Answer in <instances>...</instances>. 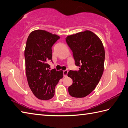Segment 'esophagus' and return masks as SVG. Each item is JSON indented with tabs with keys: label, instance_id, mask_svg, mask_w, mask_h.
<instances>
[{
	"label": "esophagus",
	"instance_id": "esophagus-1",
	"mask_svg": "<svg viewBox=\"0 0 128 128\" xmlns=\"http://www.w3.org/2000/svg\"><path fill=\"white\" fill-rule=\"evenodd\" d=\"M68 72V70H64L63 71V75H64V77L67 76Z\"/></svg>",
	"mask_w": 128,
	"mask_h": 128
}]
</instances>
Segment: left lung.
I'll list each match as a JSON object with an SVG mask.
<instances>
[{
  "mask_svg": "<svg viewBox=\"0 0 128 128\" xmlns=\"http://www.w3.org/2000/svg\"><path fill=\"white\" fill-rule=\"evenodd\" d=\"M66 42L72 52L78 71L70 70L68 76L72 80L69 94L84 98L96 88L104 71L105 50L100 39L91 31L86 30L68 36Z\"/></svg>",
  "mask_w": 128,
  "mask_h": 128,
  "instance_id": "left-lung-1",
  "label": "left lung"
}]
</instances>
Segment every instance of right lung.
Instances as JSON below:
<instances>
[{"mask_svg": "<svg viewBox=\"0 0 128 128\" xmlns=\"http://www.w3.org/2000/svg\"><path fill=\"white\" fill-rule=\"evenodd\" d=\"M59 36L42 30L32 32L28 38L24 51L26 72L29 86L37 98L44 100L54 96L55 87L63 77V72L50 70L52 46Z\"/></svg>", "mask_w": 128, "mask_h": 128, "instance_id": "obj_1", "label": "right lung"}]
</instances>
